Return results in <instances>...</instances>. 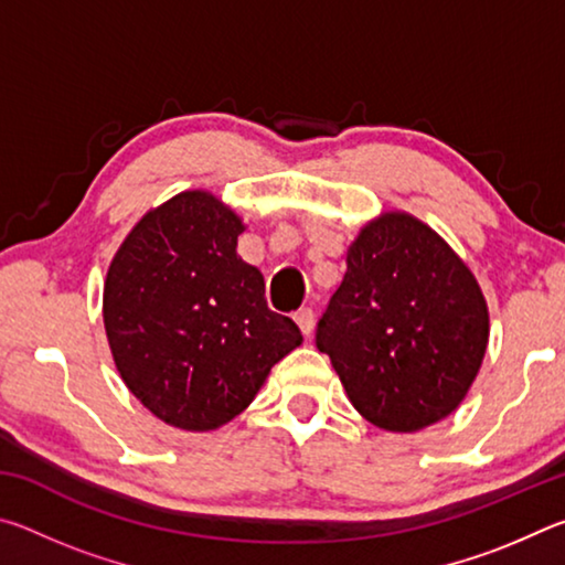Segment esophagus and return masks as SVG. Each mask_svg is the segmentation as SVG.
Wrapping results in <instances>:
<instances>
[{"instance_id": "obj_1", "label": "esophagus", "mask_w": 565, "mask_h": 565, "mask_svg": "<svg viewBox=\"0 0 565 565\" xmlns=\"http://www.w3.org/2000/svg\"><path fill=\"white\" fill-rule=\"evenodd\" d=\"M294 321L299 323V329L303 337H309V333L313 331V323H317V317H313L311 309H299L294 313Z\"/></svg>"}]
</instances>
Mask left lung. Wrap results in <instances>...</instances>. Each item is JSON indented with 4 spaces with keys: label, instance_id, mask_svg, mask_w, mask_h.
I'll list each match as a JSON object with an SVG mask.
<instances>
[{
    "label": "left lung",
    "instance_id": "obj_1",
    "mask_svg": "<svg viewBox=\"0 0 565 565\" xmlns=\"http://www.w3.org/2000/svg\"><path fill=\"white\" fill-rule=\"evenodd\" d=\"M317 347L363 418L414 434L466 398L489 347V309L471 269L431 226L386 212L349 246Z\"/></svg>",
    "mask_w": 565,
    "mask_h": 565
}]
</instances>
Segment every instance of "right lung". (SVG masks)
I'll use <instances>...</instances> for the list:
<instances>
[{
  "mask_svg": "<svg viewBox=\"0 0 565 565\" xmlns=\"http://www.w3.org/2000/svg\"><path fill=\"white\" fill-rule=\"evenodd\" d=\"M242 218L181 191L139 218L104 281V329L124 384L184 431H214L252 404L301 331L236 254Z\"/></svg>",
  "mask_w": 565,
  "mask_h": 565,
  "instance_id": "add662e5",
  "label": "right lung"
}]
</instances>
